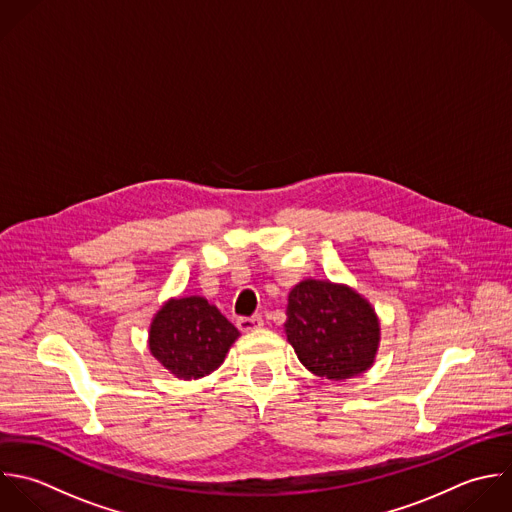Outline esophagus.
Here are the masks:
<instances>
[{
    "label": "esophagus",
    "instance_id": "obj_1",
    "mask_svg": "<svg viewBox=\"0 0 512 512\" xmlns=\"http://www.w3.org/2000/svg\"><path fill=\"white\" fill-rule=\"evenodd\" d=\"M237 327L243 333H251V331H257V329L263 327V319L259 315H255V317H241V319H237Z\"/></svg>",
    "mask_w": 512,
    "mask_h": 512
}]
</instances>
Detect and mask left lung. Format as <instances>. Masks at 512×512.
I'll return each instance as SVG.
<instances>
[{
	"label": "left lung",
	"mask_w": 512,
	"mask_h": 512,
	"mask_svg": "<svg viewBox=\"0 0 512 512\" xmlns=\"http://www.w3.org/2000/svg\"><path fill=\"white\" fill-rule=\"evenodd\" d=\"M285 335L305 369L317 377L345 381L373 367L381 321L353 287L305 279L289 293Z\"/></svg>",
	"instance_id": "8db88e82"
}]
</instances>
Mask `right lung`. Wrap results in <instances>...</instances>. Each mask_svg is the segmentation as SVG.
<instances>
[{"mask_svg": "<svg viewBox=\"0 0 512 512\" xmlns=\"http://www.w3.org/2000/svg\"><path fill=\"white\" fill-rule=\"evenodd\" d=\"M239 331L205 297H171L149 325V353L177 379H203L221 367Z\"/></svg>", "mask_w": 512, "mask_h": 512, "instance_id": "add662e5", "label": "right lung"}]
</instances>
